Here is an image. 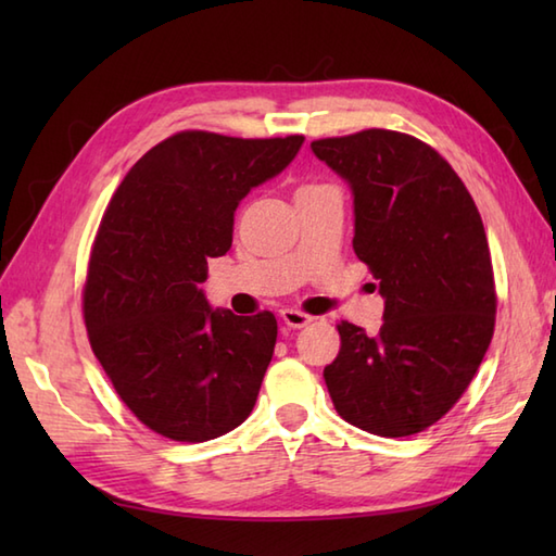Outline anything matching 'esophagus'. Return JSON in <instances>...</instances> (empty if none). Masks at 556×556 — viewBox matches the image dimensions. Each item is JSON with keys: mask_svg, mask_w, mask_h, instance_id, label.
<instances>
[{"mask_svg": "<svg viewBox=\"0 0 556 556\" xmlns=\"http://www.w3.org/2000/svg\"><path fill=\"white\" fill-rule=\"evenodd\" d=\"M279 315H281V320H285V325L293 327V329H301V327L313 323L311 315H305V313H301L296 308H285V311H279Z\"/></svg>", "mask_w": 556, "mask_h": 556, "instance_id": "1", "label": "esophagus"}]
</instances>
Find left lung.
Returning a JSON list of instances; mask_svg holds the SVG:
<instances>
[{
    "instance_id": "8db88e82",
    "label": "left lung",
    "mask_w": 556,
    "mask_h": 556,
    "mask_svg": "<svg viewBox=\"0 0 556 556\" xmlns=\"http://www.w3.org/2000/svg\"><path fill=\"white\" fill-rule=\"evenodd\" d=\"M311 148L351 188L353 251L384 299L375 337L337 325L329 396L365 432H422L466 392L492 341L497 296L480 212L448 162L413 136L368 128Z\"/></svg>"
}]
</instances>
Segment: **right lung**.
Segmentation results:
<instances>
[{
	"instance_id": "1",
	"label": "right lung",
	"mask_w": 556,
	"mask_h": 556,
	"mask_svg": "<svg viewBox=\"0 0 556 556\" xmlns=\"http://www.w3.org/2000/svg\"><path fill=\"white\" fill-rule=\"evenodd\" d=\"M303 140L176 134L134 164L100 222L83 289L92 353L134 416L174 442L215 440L255 406L275 315L212 308L200 285L231 248L236 207Z\"/></svg>"
}]
</instances>
